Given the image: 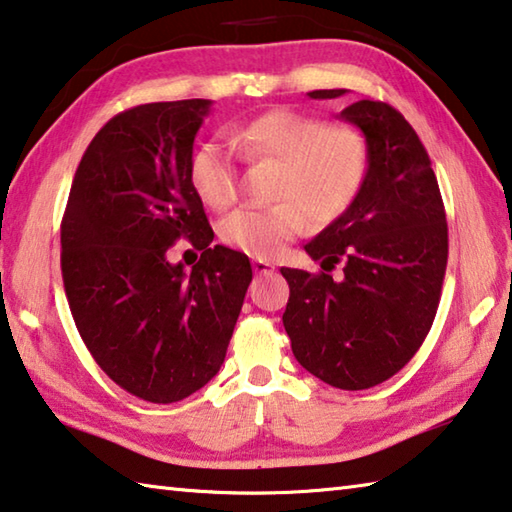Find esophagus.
<instances>
[{
  "instance_id": "1",
  "label": "esophagus",
  "mask_w": 512,
  "mask_h": 512,
  "mask_svg": "<svg viewBox=\"0 0 512 512\" xmlns=\"http://www.w3.org/2000/svg\"><path fill=\"white\" fill-rule=\"evenodd\" d=\"M253 271L257 275H268V273L275 271V264L266 262V259H253Z\"/></svg>"
}]
</instances>
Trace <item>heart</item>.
Instances as JSON below:
<instances>
[{
    "label": "heart",
    "instance_id": "1",
    "mask_svg": "<svg viewBox=\"0 0 512 512\" xmlns=\"http://www.w3.org/2000/svg\"><path fill=\"white\" fill-rule=\"evenodd\" d=\"M232 143L248 160L280 164L275 201L266 210H239L221 223L223 244L250 257L271 259L305 230L307 214L332 223L350 210L368 171V142L359 128L329 126L300 110L277 108L232 131ZM194 192L214 210H228L239 196L237 153L212 137L189 160Z\"/></svg>",
    "mask_w": 512,
    "mask_h": 512
}]
</instances>
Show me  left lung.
I'll use <instances>...</instances> for the list:
<instances>
[{
	"instance_id": "left-lung-1",
	"label": "left lung",
	"mask_w": 512,
	"mask_h": 512,
	"mask_svg": "<svg viewBox=\"0 0 512 512\" xmlns=\"http://www.w3.org/2000/svg\"><path fill=\"white\" fill-rule=\"evenodd\" d=\"M339 117L366 137V180L350 210L305 246L323 271L282 268L291 289L282 323L302 368L363 391L400 372L427 339L447 268V219L429 155L402 112L363 99ZM336 263L341 281L328 275Z\"/></svg>"
}]
</instances>
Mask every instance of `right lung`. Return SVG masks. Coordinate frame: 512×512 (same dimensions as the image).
<instances>
[{
    "mask_svg": "<svg viewBox=\"0 0 512 512\" xmlns=\"http://www.w3.org/2000/svg\"><path fill=\"white\" fill-rule=\"evenodd\" d=\"M212 101L144 103L94 135L60 225V268L76 329L101 370L140 400L180 402L225 359L253 268L212 246L189 180L194 137ZM203 249L187 274L166 253Z\"/></svg>",
    "mask_w": 512,
    "mask_h": 512,
    "instance_id": "right-lung-1",
    "label": "right lung"
}]
</instances>
